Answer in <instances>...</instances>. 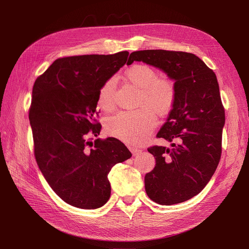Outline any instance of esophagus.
I'll return each instance as SVG.
<instances>
[{"label": "esophagus", "instance_id": "obj_1", "mask_svg": "<svg viewBox=\"0 0 249 249\" xmlns=\"http://www.w3.org/2000/svg\"><path fill=\"white\" fill-rule=\"evenodd\" d=\"M130 151H131V152L133 153V155H134V156H136V155L141 154L142 149H140V148H136V147H130Z\"/></svg>", "mask_w": 249, "mask_h": 249}]
</instances>
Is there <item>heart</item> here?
Wrapping results in <instances>:
<instances>
[{
    "label": "heart",
    "instance_id": "obj_1",
    "mask_svg": "<svg viewBox=\"0 0 249 249\" xmlns=\"http://www.w3.org/2000/svg\"><path fill=\"white\" fill-rule=\"evenodd\" d=\"M126 80L139 89L137 105H145L159 114L172 108L175 98V85L167 78H158L156 71L145 64H134L125 71ZM115 80L109 78L99 89L98 105L110 110L114 104ZM156 124L152 112L141 107L133 111H123L108 118L105 129L112 135L129 144H138L144 140Z\"/></svg>",
    "mask_w": 249,
    "mask_h": 249
}]
</instances>
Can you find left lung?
Listing matches in <instances>:
<instances>
[{"label": "left lung", "instance_id": "8db88e82", "mask_svg": "<svg viewBox=\"0 0 249 249\" xmlns=\"http://www.w3.org/2000/svg\"><path fill=\"white\" fill-rule=\"evenodd\" d=\"M133 61L152 65L175 82L173 109L156 136L178 144L148 148L155 166L144 184L153 202L182 203L206 187L220 160L225 112L216 74L198 56L182 51H134L127 64Z\"/></svg>", "mask_w": 249, "mask_h": 249}]
</instances>
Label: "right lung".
Returning <instances> with one entry per match:
<instances>
[{
    "label": "right lung",
    "mask_w": 249,
    "mask_h": 249,
    "mask_svg": "<svg viewBox=\"0 0 249 249\" xmlns=\"http://www.w3.org/2000/svg\"><path fill=\"white\" fill-rule=\"evenodd\" d=\"M128 55L58 58L34 83L29 120L35 159L51 189L73 207L90 210L106 204L111 168L132 156L114 137L90 141L102 129L94 119L99 89Z\"/></svg>",
    "instance_id": "obj_1"
}]
</instances>
